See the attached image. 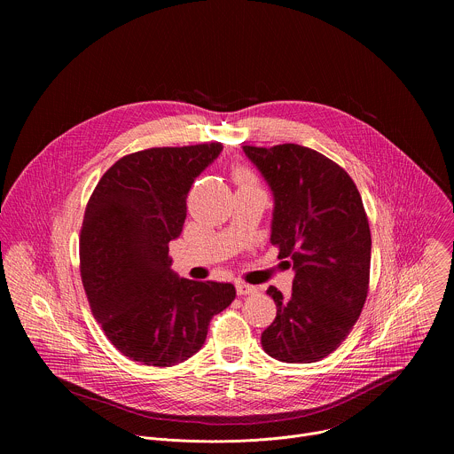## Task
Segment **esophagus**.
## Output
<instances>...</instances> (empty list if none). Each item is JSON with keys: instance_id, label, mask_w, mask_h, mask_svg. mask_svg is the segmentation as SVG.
Masks as SVG:
<instances>
[{"instance_id": "34e87169", "label": "esophagus", "mask_w": 454, "mask_h": 454, "mask_svg": "<svg viewBox=\"0 0 454 454\" xmlns=\"http://www.w3.org/2000/svg\"><path fill=\"white\" fill-rule=\"evenodd\" d=\"M235 287H237V294H240V296L256 293V287H254V286H249V284H246V282H235Z\"/></svg>"}]
</instances>
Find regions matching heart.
Returning <instances> with one entry per match:
<instances>
[{"label":"heart","instance_id":"heart-1","mask_svg":"<svg viewBox=\"0 0 454 454\" xmlns=\"http://www.w3.org/2000/svg\"><path fill=\"white\" fill-rule=\"evenodd\" d=\"M235 179L242 184V183H251L253 181V176L247 172V170H244V168H239L237 172H235Z\"/></svg>","mask_w":454,"mask_h":454}]
</instances>
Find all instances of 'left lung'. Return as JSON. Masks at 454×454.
Listing matches in <instances>:
<instances>
[{
	"label": "left lung",
	"mask_w": 454,
	"mask_h": 454,
	"mask_svg": "<svg viewBox=\"0 0 454 454\" xmlns=\"http://www.w3.org/2000/svg\"><path fill=\"white\" fill-rule=\"evenodd\" d=\"M275 200L271 244L294 270L293 294L277 287V317L262 333L268 356L314 363L334 352L363 310L370 280L372 237L352 177L309 147H242Z\"/></svg>",
	"instance_id": "1"
}]
</instances>
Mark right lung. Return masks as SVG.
<instances>
[{"mask_svg":"<svg viewBox=\"0 0 454 454\" xmlns=\"http://www.w3.org/2000/svg\"><path fill=\"white\" fill-rule=\"evenodd\" d=\"M221 144L154 147L120 158L98 181L81 230V275L95 319L125 357L174 366L205 345L210 319L235 298L221 282L179 278L168 242L192 183Z\"/></svg>","mask_w":454,"mask_h":454,"instance_id":"obj_1","label":"right lung"}]
</instances>
